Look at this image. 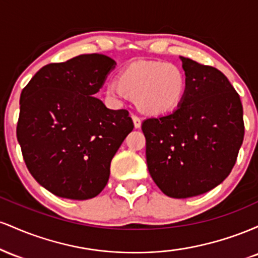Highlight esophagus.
I'll use <instances>...</instances> for the list:
<instances>
[{"instance_id":"esophagus-1","label":"esophagus","mask_w":258,"mask_h":258,"mask_svg":"<svg viewBox=\"0 0 258 258\" xmlns=\"http://www.w3.org/2000/svg\"><path fill=\"white\" fill-rule=\"evenodd\" d=\"M132 120H133V125H135V128H141L142 126V121L138 116L136 115H132Z\"/></svg>"}]
</instances>
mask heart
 Returning <instances> with one entry per match:
<instances>
[{
    "instance_id": "heart-1",
    "label": "heart",
    "mask_w": 258,
    "mask_h": 258,
    "mask_svg": "<svg viewBox=\"0 0 258 258\" xmlns=\"http://www.w3.org/2000/svg\"><path fill=\"white\" fill-rule=\"evenodd\" d=\"M188 78L178 64L168 61H135L127 65L119 78L105 86L108 96L136 100L139 110L164 115L176 110L184 100Z\"/></svg>"
}]
</instances>
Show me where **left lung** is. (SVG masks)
Segmentation results:
<instances>
[{
	"label": "left lung",
	"instance_id": "obj_1",
	"mask_svg": "<svg viewBox=\"0 0 258 258\" xmlns=\"http://www.w3.org/2000/svg\"><path fill=\"white\" fill-rule=\"evenodd\" d=\"M188 78L184 100L171 114L142 123L147 165L160 190L197 197L230 173L244 139L240 97L220 70L180 57Z\"/></svg>",
	"mask_w": 258,
	"mask_h": 258
}]
</instances>
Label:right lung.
Returning <instances> with one entry per match:
<instances>
[{"instance_id":"1","label":"right lung","mask_w":258,"mask_h":258,"mask_svg":"<svg viewBox=\"0 0 258 258\" xmlns=\"http://www.w3.org/2000/svg\"><path fill=\"white\" fill-rule=\"evenodd\" d=\"M114 68L104 54H81L44 65L22 91L17 138L23 158L32 177L57 197H97L133 130L128 111L111 110L94 97Z\"/></svg>"}]
</instances>
